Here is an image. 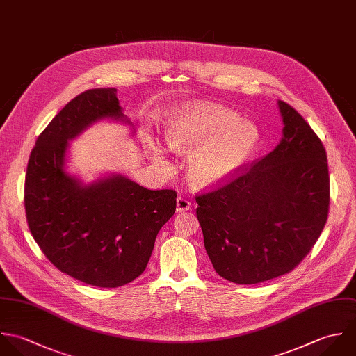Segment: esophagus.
<instances>
[{
	"instance_id": "34e87169",
	"label": "esophagus",
	"mask_w": 356,
	"mask_h": 356,
	"mask_svg": "<svg viewBox=\"0 0 356 356\" xmlns=\"http://www.w3.org/2000/svg\"><path fill=\"white\" fill-rule=\"evenodd\" d=\"M191 208V202L188 200H186L184 197H177L176 200V211L180 212H187Z\"/></svg>"
}]
</instances>
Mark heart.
<instances>
[{"mask_svg": "<svg viewBox=\"0 0 356 356\" xmlns=\"http://www.w3.org/2000/svg\"><path fill=\"white\" fill-rule=\"evenodd\" d=\"M170 149L191 154L188 177L197 186H213L236 175L259 144L257 129L222 110L194 108L172 118L165 131ZM154 159L166 166L159 147L151 144Z\"/></svg>", "mask_w": 356, "mask_h": 356, "instance_id": "b5f03b06", "label": "heart"}]
</instances>
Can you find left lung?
<instances>
[{
  "instance_id": "8db88e82",
  "label": "left lung",
  "mask_w": 356,
  "mask_h": 356,
  "mask_svg": "<svg viewBox=\"0 0 356 356\" xmlns=\"http://www.w3.org/2000/svg\"><path fill=\"white\" fill-rule=\"evenodd\" d=\"M284 139L212 190L195 195L197 217L214 271L256 284L294 270L318 241L329 214L326 149L284 100Z\"/></svg>"
}]
</instances>
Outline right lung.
<instances>
[{"instance_id": "obj_1", "label": "right lung", "mask_w": 356, "mask_h": 356, "mask_svg": "<svg viewBox=\"0 0 356 356\" xmlns=\"http://www.w3.org/2000/svg\"><path fill=\"white\" fill-rule=\"evenodd\" d=\"M103 118H124L115 88L79 93L49 122L29 158L24 209L33 238L59 271L83 284L118 287L142 275L177 194L121 175L81 186L65 172L69 140Z\"/></svg>"}]
</instances>
